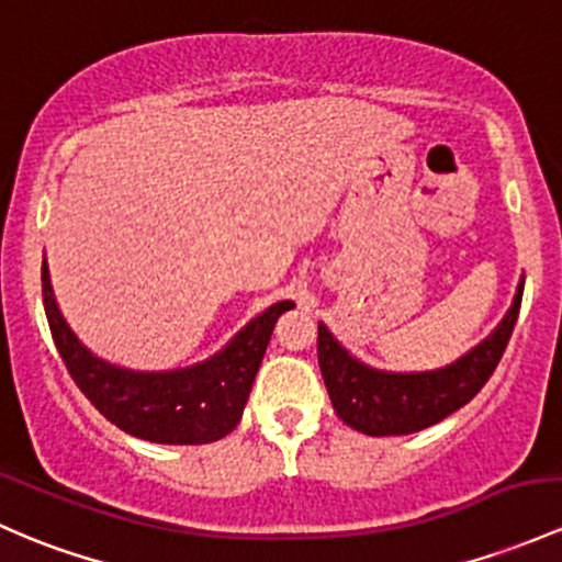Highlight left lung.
Returning a JSON list of instances; mask_svg holds the SVG:
<instances>
[{"instance_id":"obj_1","label":"left lung","mask_w":562,"mask_h":562,"mask_svg":"<svg viewBox=\"0 0 562 562\" xmlns=\"http://www.w3.org/2000/svg\"><path fill=\"white\" fill-rule=\"evenodd\" d=\"M519 304L522 280L509 312L487 339L445 369L415 374L376 371L360 363L321 323L317 360L336 415L366 436H404L445 420L447 415L469 404L493 376L515 330Z\"/></svg>"}]
</instances>
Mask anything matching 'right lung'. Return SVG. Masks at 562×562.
<instances>
[{
  "label": "right lung",
  "mask_w": 562,
  "mask_h": 562,
  "mask_svg": "<svg viewBox=\"0 0 562 562\" xmlns=\"http://www.w3.org/2000/svg\"><path fill=\"white\" fill-rule=\"evenodd\" d=\"M43 304L53 341L75 385L112 425L158 445H206L239 425L277 317L293 301L271 304L217 356L175 371H132L97 358L80 345L53 299L43 263Z\"/></svg>",
  "instance_id": "obj_1"
}]
</instances>
